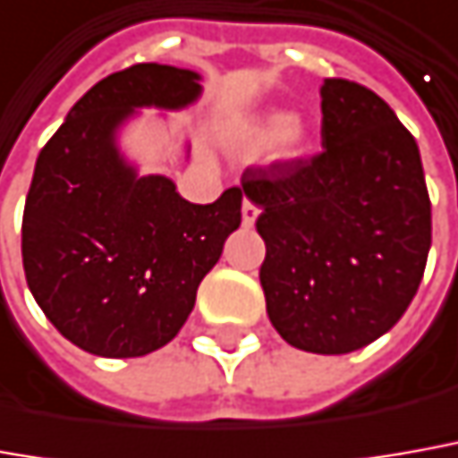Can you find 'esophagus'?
<instances>
[{
	"instance_id": "34e87169",
	"label": "esophagus",
	"mask_w": 458,
	"mask_h": 458,
	"mask_svg": "<svg viewBox=\"0 0 458 458\" xmlns=\"http://www.w3.org/2000/svg\"><path fill=\"white\" fill-rule=\"evenodd\" d=\"M241 213H242V225H245V228H250L260 210H258V205H253V203H250V200H248V198H245V200H242Z\"/></svg>"
}]
</instances>
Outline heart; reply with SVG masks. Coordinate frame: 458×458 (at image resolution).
<instances>
[{
  "label": "heart",
  "instance_id": "heart-1",
  "mask_svg": "<svg viewBox=\"0 0 458 458\" xmlns=\"http://www.w3.org/2000/svg\"><path fill=\"white\" fill-rule=\"evenodd\" d=\"M248 142L250 148L260 150L273 142V150L278 157H298L303 155L308 148V130L306 124L301 123L298 117H285V114H268L266 120L250 127L248 132Z\"/></svg>",
  "mask_w": 458,
  "mask_h": 458
}]
</instances>
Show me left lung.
Instances as JSON below:
<instances>
[{
	"label": "left lung",
	"instance_id": "left-lung-1",
	"mask_svg": "<svg viewBox=\"0 0 458 458\" xmlns=\"http://www.w3.org/2000/svg\"><path fill=\"white\" fill-rule=\"evenodd\" d=\"M320 145L310 160L248 167L241 192L260 208V285L291 346L351 353L391 331L419 291L431 248L421 155L369 87H320Z\"/></svg>",
	"mask_w": 458,
	"mask_h": 458
}]
</instances>
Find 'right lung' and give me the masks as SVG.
<instances>
[{
  "label": "right lung",
  "instance_id": "right-lung-1",
  "mask_svg": "<svg viewBox=\"0 0 458 458\" xmlns=\"http://www.w3.org/2000/svg\"><path fill=\"white\" fill-rule=\"evenodd\" d=\"M200 89L190 70L127 67L85 92L37 157L24 276L52 326L87 353L135 359L170 344L241 225V188L188 203L170 177H140L114 142L135 107L180 110Z\"/></svg>",
  "mask_w": 458,
  "mask_h": 458
}]
</instances>
